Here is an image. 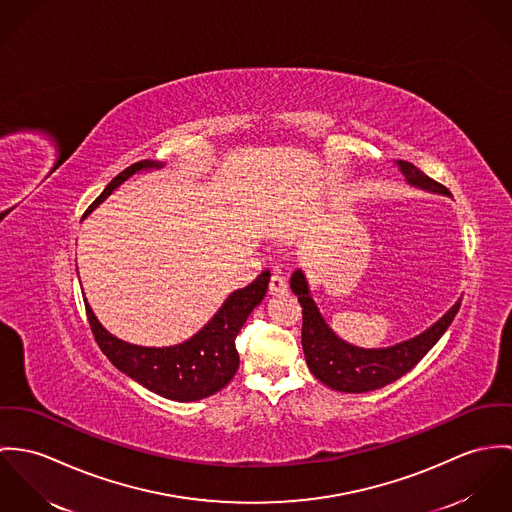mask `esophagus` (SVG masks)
Masks as SVG:
<instances>
[{
  "mask_svg": "<svg viewBox=\"0 0 512 512\" xmlns=\"http://www.w3.org/2000/svg\"><path fill=\"white\" fill-rule=\"evenodd\" d=\"M269 292H271V294H283V292H286V281H284L281 275L275 273V275L271 277V281H269Z\"/></svg>",
  "mask_w": 512,
  "mask_h": 512,
  "instance_id": "esophagus-1",
  "label": "esophagus"
}]
</instances>
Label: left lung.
<instances>
[{
	"mask_svg": "<svg viewBox=\"0 0 512 512\" xmlns=\"http://www.w3.org/2000/svg\"><path fill=\"white\" fill-rule=\"evenodd\" d=\"M406 182L436 194H450L446 186L432 180L412 163L397 161ZM290 288L302 306V349L312 375L340 393H369L391 385L406 375L440 340L461 306V298L426 332L391 347L363 349L338 338L322 318L310 296V286L298 269L290 277Z\"/></svg>",
	"mask_w": 512,
	"mask_h": 512,
	"instance_id": "left-lung-1",
	"label": "left lung"
}]
</instances>
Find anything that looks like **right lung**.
I'll return each mask as SVG.
<instances>
[{
	"mask_svg": "<svg viewBox=\"0 0 512 512\" xmlns=\"http://www.w3.org/2000/svg\"><path fill=\"white\" fill-rule=\"evenodd\" d=\"M151 169H163V163L139 161L119 172L106 190L92 202L84 218L135 172ZM269 281L271 273L263 271L253 283L231 292L222 308L198 334L169 347H143L117 340L98 322L86 300L84 304L94 338L104 355L121 373L159 397L190 402L222 391L233 379L239 367L235 338L253 308L265 298Z\"/></svg>",
	"mask_w": 512,
	"mask_h": 512,
	"instance_id": "add662e5",
	"label": "right lung"
}]
</instances>
